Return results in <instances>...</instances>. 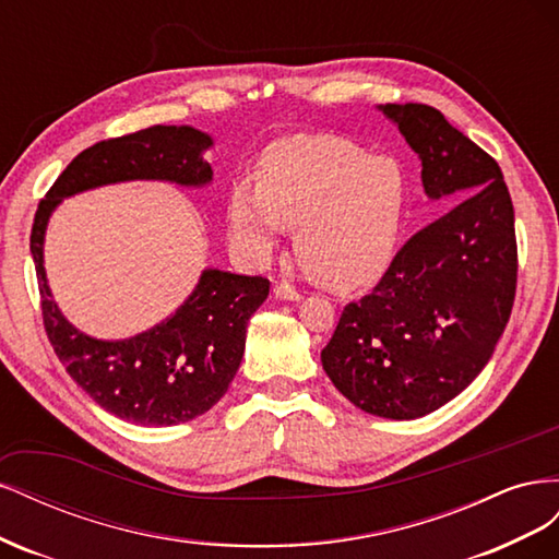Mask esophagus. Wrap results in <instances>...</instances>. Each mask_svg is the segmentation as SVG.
I'll return each instance as SVG.
<instances>
[{"label": "esophagus", "mask_w": 559, "mask_h": 559, "mask_svg": "<svg viewBox=\"0 0 559 559\" xmlns=\"http://www.w3.org/2000/svg\"><path fill=\"white\" fill-rule=\"evenodd\" d=\"M275 296L282 298V300H300V292L296 289V286H292L289 282H280L275 286Z\"/></svg>", "instance_id": "obj_1"}]
</instances>
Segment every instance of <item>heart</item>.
Masks as SVG:
<instances>
[{
	"instance_id": "b5f03b06",
	"label": "heart",
	"mask_w": 559,
	"mask_h": 559,
	"mask_svg": "<svg viewBox=\"0 0 559 559\" xmlns=\"http://www.w3.org/2000/svg\"><path fill=\"white\" fill-rule=\"evenodd\" d=\"M405 207L401 167L331 134L275 144L261 181L233 186L230 218L240 238L270 249L296 228L300 263L319 282L357 286L392 259Z\"/></svg>"
}]
</instances>
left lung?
Returning <instances> with one entry per match:
<instances>
[{"instance_id":"8db88e82","label":"left lung","mask_w":559,"mask_h":559,"mask_svg":"<svg viewBox=\"0 0 559 559\" xmlns=\"http://www.w3.org/2000/svg\"><path fill=\"white\" fill-rule=\"evenodd\" d=\"M421 160L429 198L460 205L405 242L376 289L345 306L321 364L357 408L415 419L476 380L515 300L518 242L497 160L429 105L380 107Z\"/></svg>"}]
</instances>
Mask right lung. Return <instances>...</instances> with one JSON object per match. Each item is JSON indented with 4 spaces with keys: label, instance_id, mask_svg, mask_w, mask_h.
<instances>
[{
    "label": "right lung",
    "instance_id": "obj_1",
    "mask_svg": "<svg viewBox=\"0 0 559 559\" xmlns=\"http://www.w3.org/2000/svg\"><path fill=\"white\" fill-rule=\"evenodd\" d=\"M212 146L191 126H154L88 146L64 167L39 202L29 235L37 267L41 317L67 373L97 405L140 427L189 421L228 392L238 373L249 317L267 298L265 277L205 270L189 300L156 329L130 341H95L67 321L44 273V233L62 198L130 179L200 186L212 179L202 151Z\"/></svg>",
    "mask_w": 559,
    "mask_h": 559
}]
</instances>
